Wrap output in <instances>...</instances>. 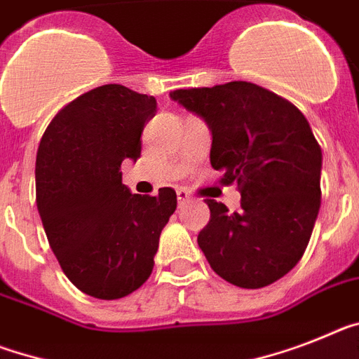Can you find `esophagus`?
Returning <instances> with one entry per match:
<instances>
[{
  "label": "esophagus",
  "mask_w": 359,
  "mask_h": 359,
  "mask_svg": "<svg viewBox=\"0 0 359 359\" xmlns=\"http://www.w3.org/2000/svg\"><path fill=\"white\" fill-rule=\"evenodd\" d=\"M177 198H179V204H184V203H188L189 198H191V195L188 194V191H186V189H177Z\"/></svg>",
  "instance_id": "34e87169"
}]
</instances>
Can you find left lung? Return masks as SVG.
I'll use <instances>...</instances> for the list:
<instances>
[{"label": "left lung", "instance_id": "left-lung-1", "mask_svg": "<svg viewBox=\"0 0 359 359\" xmlns=\"http://www.w3.org/2000/svg\"><path fill=\"white\" fill-rule=\"evenodd\" d=\"M170 96L212 131L210 162L237 182L241 210L206 198L197 237L217 276L241 288L281 279L305 254L321 204V147L296 105L250 82L177 89Z\"/></svg>", "mask_w": 359, "mask_h": 359}]
</instances>
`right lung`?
<instances>
[{
  "label": "right lung",
  "mask_w": 359,
  "mask_h": 359,
  "mask_svg": "<svg viewBox=\"0 0 359 359\" xmlns=\"http://www.w3.org/2000/svg\"><path fill=\"white\" fill-rule=\"evenodd\" d=\"M155 113L153 96L107 83L60 109L38 147L36 204L49 245L69 281L96 299L142 287L177 208L175 189L149 197L122 184L120 165L140 156Z\"/></svg>",
  "instance_id": "obj_1"
}]
</instances>
